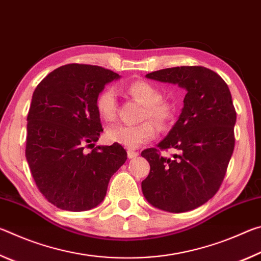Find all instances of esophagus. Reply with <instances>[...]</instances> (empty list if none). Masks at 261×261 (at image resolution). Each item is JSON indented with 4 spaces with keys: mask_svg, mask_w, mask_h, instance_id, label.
Returning a JSON list of instances; mask_svg holds the SVG:
<instances>
[{
    "mask_svg": "<svg viewBox=\"0 0 261 261\" xmlns=\"http://www.w3.org/2000/svg\"><path fill=\"white\" fill-rule=\"evenodd\" d=\"M138 155H139L138 152L132 151V149H129V151H127V158H129V159H135V158H137Z\"/></svg>",
    "mask_w": 261,
    "mask_h": 261,
    "instance_id": "esophagus-1",
    "label": "esophagus"
}]
</instances>
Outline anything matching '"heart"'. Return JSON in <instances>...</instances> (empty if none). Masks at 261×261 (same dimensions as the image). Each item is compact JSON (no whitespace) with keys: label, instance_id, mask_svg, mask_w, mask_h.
Listing matches in <instances>:
<instances>
[{"label":"heart","instance_id":"obj_1","mask_svg":"<svg viewBox=\"0 0 261 261\" xmlns=\"http://www.w3.org/2000/svg\"><path fill=\"white\" fill-rule=\"evenodd\" d=\"M125 93L144 106L141 120H146L137 125L117 124L110 126L106 132L109 143L120 144L126 148L135 149L153 140L156 136L158 126H169L176 116V103L170 99H163L161 92L154 84L147 81H135L124 87ZM95 108L101 120L113 122L117 116L118 100L116 90L112 86L105 87L95 99ZM147 118L153 120L149 121Z\"/></svg>","mask_w":261,"mask_h":261}]
</instances>
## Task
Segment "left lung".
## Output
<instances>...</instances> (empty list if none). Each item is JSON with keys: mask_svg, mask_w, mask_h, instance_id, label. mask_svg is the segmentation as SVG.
<instances>
[{"mask_svg": "<svg viewBox=\"0 0 261 261\" xmlns=\"http://www.w3.org/2000/svg\"><path fill=\"white\" fill-rule=\"evenodd\" d=\"M187 90L178 121L158 147L144 149L151 170L141 182L146 200L182 213L197 208L219 191L235 147L236 110L226 82L200 65L175 67L146 74ZM176 148L171 159L161 150Z\"/></svg>", "mask_w": 261, "mask_h": 261, "instance_id": "1", "label": "left lung"}]
</instances>
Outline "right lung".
<instances>
[{"label":"right lung","mask_w":261,"mask_h":261,"mask_svg":"<svg viewBox=\"0 0 261 261\" xmlns=\"http://www.w3.org/2000/svg\"><path fill=\"white\" fill-rule=\"evenodd\" d=\"M118 78L98 65L72 63L48 73L33 92L26 160L39 191L61 210L98 206L110 177L126 161L120 144L94 147L103 131L95 99L106 84Z\"/></svg>","instance_id":"add662e5"}]
</instances>
